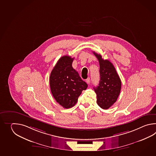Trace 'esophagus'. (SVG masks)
<instances>
[{"instance_id": "esophagus-1", "label": "esophagus", "mask_w": 156, "mask_h": 156, "mask_svg": "<svg viewBox=\"0 0 156 156\" xmlns=\"http://www.w3.org/2000/svg\"><path fill=\"white\" fill-rule=\"evenodd\" d=\"M86 82L87 83L89 84L90 83V78H87V79L86 80Z\"/></svg>"}]
</instances>
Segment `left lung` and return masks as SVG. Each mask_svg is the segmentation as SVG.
Here are the masks:
<instances>
[{"instance_id": "left-lung-1", "label": "left lung", "mask_w": 156, "mask_h": 156, "mask_svg": "<svg viewBox=\"0 0 156 156\" xmlns=\"http://www.w3.org/2000/svg\"><path fill=\"white\" fill-rule=\"evenodd\" d=\"M99 62V85L94 87L96 94L97 104L103 109H108L116 102L121 90L122 83L113 63L104 60L101 56L93 52Z\"/></svg>"}]
</instances>
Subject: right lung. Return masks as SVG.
<instances>
[{
    "label": "right lung",
    "instance_id": "right-lung-1",
    "mask_svg": "<svg viewBox=\"0 0 156 156\" xmlns=\"http://www.w3.org/2000/svg\"><path fill=\"white\" fill-rule=\"evenodd\" d=\"M73 58L61 57L52 70L50 77V88L55 99L64 108H72L87 85L81 79L72 63Z\"/></svg>",
    "mask_w": 156,
    "mask_h": 156
}]
</instances>
